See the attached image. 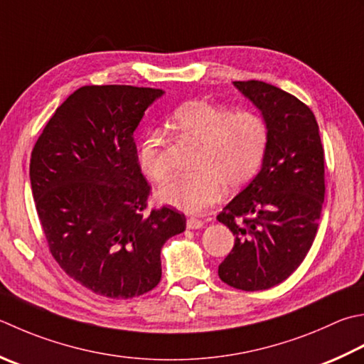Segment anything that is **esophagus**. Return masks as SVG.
I'll list each match as a JSON object with an SVG mask.
<instances>
[{
	"mask_svg": "<svg viewBox=\"0 0 364 364\" xmlns=\"http://www.w3.org/2000/svg\"><path fill=\"white\" fill-rule=\"evenodd\" d=\"M186 225H188V229H191V230H197V229H200V227H203V220L197 219V218H189Z\"/></svg>",
	"mask_w": 364,
	"mask_h": 364,
	"instance_id": "34e87169",
	"label": "esophagus"
}]
</instances>
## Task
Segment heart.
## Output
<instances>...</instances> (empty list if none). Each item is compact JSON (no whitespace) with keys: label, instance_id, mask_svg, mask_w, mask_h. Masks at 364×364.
I'll return each instance as SVG.
<instances>
[{"label":"heart","instance_id":"heart-1","mask_svg":"<svg viewBox=\"0 0 364 364\" xmlns=\"http://www.w3.org/2000/svg\"><path fill=\"white\" fill-rule=\"evenodd\" d=\"M183 140L198 146L196 176L178 178L159 192L162 202L184 213H202L223 198L225 186L237 191L252 180L268 149V126L251 112H237L208 102H188L172 117ZM140 167L156 183L170 178L164 161V137L149 131L139 148Z\"/></svg>","mask_w":364,"mask_h":364}]
</instances>
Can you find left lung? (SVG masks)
I'll return each mask as SVG.
<instances>
[{"label":"left lung","instance_id":"obj_1","mask_svg":"<svg viewBox=\"0 0 364 364\" xmlns=\"http://www.w3.org/2000/svg\"><path fill=\"white\" fill-rule=\"evenodd\" d=\"M262 112L268 149L260 172L218 220L235 235L219 277L233 289L274 287L301 265L316 238L325 198V159L314 113L260 80L233 82Z\"/></svg>","mask_w":364,"mask_h":364}]
</instances>
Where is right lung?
Returning a JSON list of instances; mask_svg holds the SVG:
<instances>
[{"label": "right lung", "mask_w": 364, "mask_h": 364, "mask_svg": "<svg viewBox=\"0 0 364 364\" xmlns=\"http://www.w3.org/2000/svg\"><path fill=\"white\" fill-rule=\"evenodd\" d=\"M162 90L88 85L64 101L33 148L36 211L53 259L92 294L127 300L161 281V249L183 213L145 215L151 192L134 131Z\"/></svg>", "instance_id": "add662e5"}]
</instances>
